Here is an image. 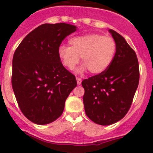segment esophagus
<instances>
[{
    "instance_id": "obj_1",
    "label": "esophagus",
    "mask_w": 153,
    "mask_h": 153,
    "mask_svg": "<svg viewBox=\"0 0 153 153\" xmlns=\"http://www.w3.org/2000/svg\"><path fill=\"white\" fill-rule=\"evenodd\" d=\"M76 81H77V84L79 85L80 83H81V79L79 77H76Z\"/></svg>"
}]
</instances>
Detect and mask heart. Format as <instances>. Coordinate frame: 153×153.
<instances>
[{"mask_svg":"<svg viewBox=\"0 0 153 153\" xmlns=\"http://www.w3.org/2000/svg\"><path fill=\"white\" fill-rule=\"evenodd\" d=\"M70 46L60 45L58 54L62 64L73 70L81 57L83 70L92 74L103 73L110 66L115 56L117 44L110 36L96 33L73 37L69 40Z\"/></svg>","mask_w":153,"mask_h":153,"instance_id":"heart-1","label":"heart"}]
</instances>
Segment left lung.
<instances>
[{
    "instance_id": "obj_1",
    "label": "left lung",
    "mask_w": 153,
    "mask_h": 153,
    "mask_svg": "<svg viewBox=\"0 0 153 153\" xmlns=\"http://www.w3.org/2000/svg\"><path fill=\"white\" fill-rule=\"evenodd\" d=\"M109 32L117 50L105 71L83 79L86 114L94 123L109 125L123 118L131 108L139 82V66L135 52L122 36Z\"/></svg>"
}]
</instances>
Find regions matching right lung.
Returning a JSON list of instances; mask_svg holds the SVG:
<instances>
[{"label": "right lung", "mask_w": 153, "mask_h": 153, "mask_svg": "<svg viewBox=\"0 0 153 153\" xmlns=\"http://www.w3.org/2000/svg\"><path fill=\"white\" fill-rule=\"evenodd\" d=\"M76 30L66 23L43 24L32 31L14 53L11 84L18 107L29 121L46 125L62 115L76 79L64 67L58 49Z\"/></svg>", "instance_id": "right-lung-1"}]
</instances>
